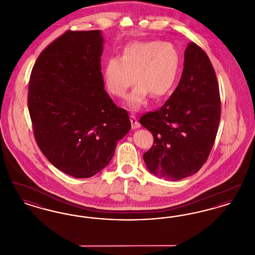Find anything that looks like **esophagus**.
<instances>
[{
  "mask_svg": "<svg viewBox=\"0 0 255 255\" xmlns=\"http://www.w3.org/2000/svg\"><path fill=\"white\" fill-rule=\"evenodd\" d=\"M130 118H131L132 127H133V129H138V128L140 127V123H139L138 121H137L136 117H135V116H133V115H131V116H130Z\"/></svg>",
  "mask_w": 255,
  "mask_h": 255,
  "instance_id": "obj_1",
  "label": "esophagus"
}]
</instances>
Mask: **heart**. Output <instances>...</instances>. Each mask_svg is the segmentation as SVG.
I'll return each mask as SVG.
<instances>
[{"label": "heart", "instance_id": "b5f03b06", "mask_svg": "<svg viewBox=\"0 0 255 255\" xmlns=\"http://www.w3.org/2000/svg\"><path fill=\"white\" fill-rule=\"evenodd\" d=\"M181 68L178 49L161 41H135L128 44L122 56H112L103 70V79L110 94L122 97L136 80L138 84L126 97L131 110L145 104L151 94L155 98L166 96L176 84Z\"/></svg>", "mask_w": 255, "mask_h": 255}]
</instances>
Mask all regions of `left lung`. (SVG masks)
<instances>
[{
	"label": "left lung",
	"instance_id": "obj_1",
	"mask_svg": "<svg viewBox=\"0 0 255 255\" xmlns=\"http://www.w3.org/2000/svg\"><path fill=\"white\" fill-rule=\"evenodd\" d=\"M220 118L213 66L203 49L189 43L179 85L161 108L139 120L154 136L153 147L143 154L147 169L168 181L197 173L214 144Z\"/></svg>",
	"mask_w": 255,
	"mask_h": 255
}]
</instances>
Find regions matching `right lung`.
<instances>
[{
    "label": "right lung",
    "mask_w": 255,
    "mask_h": 255,
    "mask_svg": "<svg viewBox=\"0 0 255 255\" xmlns=\"http://www.w3.org/2000/svg\"><path fill=\"white\" fill-rule=\"evenodd\" d=\"M100 30L67 31L32 69L28 110L37 144L49 162L74 178L105 168L131 129L126 110L104 90Z\"/></svg>",
    "instance_id": "right-lung-1"
}]
</instances>
